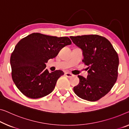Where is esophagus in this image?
<instances>
[{
    "label": "esophagus",
    "mask_w": 129,
    "mask_h": 129,
    "mask_svg": "<svg viewBox=\"0 0 129 129\" xmlns=\"http://www.w3.org/2000/svg\"><path fill=\"white\" fill-rule=\"evenodd\" d=\"M65 75H66V76L67 77H68V78H71V77H73V76H74V75L70 73H65Z\"/></svg>",
    "instance_id": "esophagus-1"
}]
</instances>
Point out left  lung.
<instances>
[{"instance_id":"8db88e82","label":"left lung","mask_w":129,"mask_h":129,"mask_svg":"<svg viewBox=\"0 0 129 129\" xmlns=\"http://www.w3.org/2000/svg\"><path fill=\"white\" fill-rule=\"evenodd\" d=\"M82 51V62L88 66V76H78L80 82L74 87L79 98L95 102L107 94L118 78L119 58L117 52L107 39L97 35L70 36Z\"/></svg>"}]
</instances>
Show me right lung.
I'll return each instance as SVG.
<instances>
[{"label": "right lung", "instance_id": "right-lung-1", "mask_svg": "<svg viewBox=\"0 0 129 129\" xmlns=\"http://www.w3.org/2000/svg\"><path fill=\"white\" fill-rule=\"evenodd\" d=\"M71 41L67 37L33 33L22 39L10 58L11 76L17 88L27 98L38 99L49 94L64 74L58 70L49 73L46 64Z\"/></svg>", "mask_w": 129, "mask_h": 129}]
</instances>
